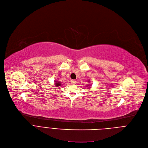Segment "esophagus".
I'll list each match as a JSON object with an SVG mask.
<instances>
[{
  "label": "esophagus",
  "instance_id": "esophagus-1",
  "mask_svg": "<svg viewBox=\"0 0 148 148\" xmlns=\"http://www.w3.org/2000/svg\"><path fill=\"white\" fill-rule=\"evenodd\" d=\"M71 84H75L76 81L74 80V79H72V80L71 81Z\"/></svg>",
  "mask_w": 148,
  "mask_h": 148
}]
</instances>
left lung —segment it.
I'll list each match as a JSON object with an SVG mask.
<instances>
[{
    "mask_svg": "<svg viewBox=\"0 0 148 148\" xmlns=\"http://www.w3.org/2000/svg\"><path fill=\"white\" fill-rule=\"evenodd\" d=\"M88 86H89V85H88Z\"/></svg>",
    "mask_w": 148,
    "mask_h": 148,
    "instance_id": "1",
    "label": "left lung"
}]
</instances>
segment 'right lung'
Wrapping results in <instances>:
<instances>
[{
	"mask_svg": "<svg viewBox=\"0 0 148 148\" xmlns=\"http://www.w3.org/2000/svg\"><path fill=\"white\" fill-rule=\"evenodd\" d=\"M55 86L56 87H58V86H60L61 85V82H59V81H55Z\"/></svg>",
	"mask_w": 148,
	"mask_h": 148,
	"instance_id": "right-lung-1",
	"label": "right lung"
}]
</instances>
